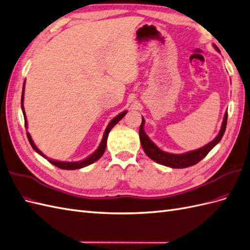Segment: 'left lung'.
Masks as SVG:
<instances>
[{"instance_id": "8db88e82", "label": "left lung", "mask_w": 250, "mask_h": 250, "mask_svg": "<svg viewBox=\"0 0 250 250\" xmlns=\"http://www.w3.org/2000/svg\"><path fill=\"white\" fill-rule=\"evenodd\" d=\"M213 46H214L215 50L219 51L218 47L215 45H213ZM144 123H145V120L142 118V124L140 126L139 133H140V141H141L142 147H143V149L147 156L161 165L168 166L171 168H186V167H189V166H192L194 164L199 163V162L202 159H204L207 156V153L210 151L212 148L221 141L222 137L224 136V132L226 129L227 112L225 113L223 122H222L220 132L218 136L214 138V140H212L210 143H208L204 147L199 148V149L188 151L186 153H182V154L168 153V152L161 150L160 148L156 144H154L153 142L149 138H148V136L145 133Z\"/></svg>"}]
</instances>
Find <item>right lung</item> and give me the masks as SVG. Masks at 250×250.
Instances as JSON below:
<instances>
[{
  "label": "right lung",
  "instance_id": "1",
  "mask_svg": "<svg viewBox=\"0 0 250 250\" xmlns=\"http://www.w3.org/2000/svg\"><path fill=\"white\" fill-rule=\"evenodd\" d=\"M24 85H25V82H24ZM24 85H23V91H22V99H21V107H22V111H23V114H24V120H25V127L27 128V119H26V114H25V110H24ZM127 111H123L121 112L120 114H118V116L112 119L110 121V123L108 124V126L106 127L105 129V132H104V136H103V139H102V142H101V144L99 146L98 149L94 151L92 154H90L89 157H87L86 159L82 160V161H78V162H61V161H55V160H51V159H48L47 158L45 154L39 149V148L36 146V144L33 143V141L30 137L29 132H27V138H28V141L29 143L31 145V147L35 149L39 154H41V156L45 159L48 160L51 164H53L55 166L61 168V169H67V170H73V169H80V168H83L85 166H88L92 163H94V162L98 161L101 157L103 156V153L105 152V149H106V144H107V138H108V134H109V131L111 130V128L116 125L117 123H119L120 120H122L124 118V116L126 114Z\"/></svg>",
  "mask_w": 250,
  "mask_h": 250
}]
</instances>
